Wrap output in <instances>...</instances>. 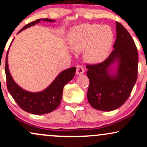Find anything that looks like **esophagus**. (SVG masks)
Masks as SVG:
<instances>
[{
  "label": "esophagus",
  "instance_id": "obj_1",
  "mask_svg": "<svg viewBox=\"0 0 147 147\" xmlns=\"http://www.w3.org/2000/svg\"><path fill=\"white\" fill-rule=\"evenodd\" d=\"M77 75H82L84 72V68L82 65H77Z\"/></svg>",
  "mask_w": 147,
  "mask_h": 147
}]
</instances>
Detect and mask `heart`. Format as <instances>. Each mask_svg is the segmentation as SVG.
<instances>
[{"label": "heart", "instance_id": "1", "mask_svg": "<svg viewBox=\"0 0 147 147\" xmlns=\"http://www.w3.org/2000/svg\"><path fill=\"white\" fill-rule=\"evenodd\" d=\"M113 40V34L109 27L88 23L72 28L68 37L72 50L84 51V59L92 63H99L106 58Z\"/></svg>", "mask_w": 147, "mask_h": 147}]
</instances>
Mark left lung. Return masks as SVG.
Wrapping results in <instances>:
<instances>
[{
  "label": "left lung",
  "instance_id": "8db88e82",
  "mask_svg": "<svg viewBox=\"0 0 147 147\" xmlns=\"http://www.w3.org/2000/svg\"><path fill=\"white\" fill-rule=\"evenodd\" d=\"M113 51L102 63L88 65V101L94 109L115 110L129 98L138 77V53L129 32L116 22Z\"/></svg>",
  "mask_w": 147,
  "mask_h": 147
}]
</instances>
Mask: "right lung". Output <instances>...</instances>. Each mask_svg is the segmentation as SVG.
I'll return each mask as SVG.
<instances>
[{"mask_svg":"<svg viewBox=\"0 0 147 147\" xmlns=\"http://www.w3.org/2000/svg\"><path fill=\"white\" fill-rule=\"evenodd\" d=\"M42 21L55 22V20L49 18L37 19L26 25L18 32L33 26ZM14 41V40H13ZM10 47V46H9ZM8 50L6 55L5 74L7 86L10 95L12 96L15 102L23 111L34 115H43L52 112L58 107L61 101L63 87L73 79L75 75L76 68L72 67L63 70L57 76L55 80L46 88L39 92H30L20 87L11 77L8 68Z\"/></svg>","mask_w":147,"mask_h":147,"instance_id":"1","label":"right lung"}]
</instances>
